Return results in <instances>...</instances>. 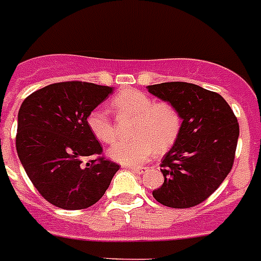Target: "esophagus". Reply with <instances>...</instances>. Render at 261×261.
Wrapping results in <instances>:
<instances>
[{
  "label": "esophagus",
  "mask_w": 261,
  "mask_h": 261,
  "mask_svg": "<svg viewBox=\"0 0 261 261\" xmlns=\"http://www.w3.org/2000/svg\"><path fill=\"white\" fill-rule=\"evenodd\" d=\"M131 169V171L134 172V173H138V174H142L145 173V171H146V168L143 167H128Z\"/></svg>",
  "instance_id": "esophagus-1"
}]
</instances>
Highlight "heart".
<instances>
[{
  "label": "heart",
  "instance_id": "1",
  "mask_svg": "<svg viewBox=\"0 0 261 261\" xmlns=\"http://www.w3.org/2000/svg\"><path fill=\"white\" fill-rule=\"evenodd\" d=\"M116 118L133 119L128 135L108 149L111 159L126 165L145 163L157 153L171 149L181 131L182 119L177 107L169 101H155L149 94L134 89L119 92L111 101ZM88 127L92 134L104 143H112L118 130L110 115L93 110L88 115Z\"/></svg>",
  "mask_w": 261,
  "mask_h": 261
}]
</instances>
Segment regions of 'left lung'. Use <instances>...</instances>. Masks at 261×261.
Returning a JSON list of instances; mask_svg holds the SVG:
<instances>
[{"instance_id":"8db88e82","label":"left lung","mask_w":261,"mask_h":261,"mask_svg":"<svg viewBox=\"0 0 261 261\" xmlns=\"http://www.w3.org/2000/svg\"><path fill=\"white\" fill-rule=\"evenodd\" d=\"M147 89L177 107L182 119L177 141L161 161L163 186L153 196L173 208L198 206L233 168L240 135L237 118L221 94L195 84L174 81Z\"/></svg>"}]
</instances>
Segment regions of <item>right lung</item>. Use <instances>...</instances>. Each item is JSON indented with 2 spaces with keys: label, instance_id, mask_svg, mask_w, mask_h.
<instances>
[{
  "label": "right lung",
  "instance_id": "1",
  "mask_svg": "<svg viewBox=\"0 0 261 261\" xmlns=\"http://www.w3.org/2000/svg\"><path fill=\"white\" fill-rule=\"evenodd\" d=\"M111 93V87L92 83H57L31 93L18 110V159L39 194L59 208L83 210L98 202L118 172L87 123ZM89 155L96 159L83 164Z\"/></svg>",
  "mask_w": 261,
  "mask_h": 261
}]
</instances>
